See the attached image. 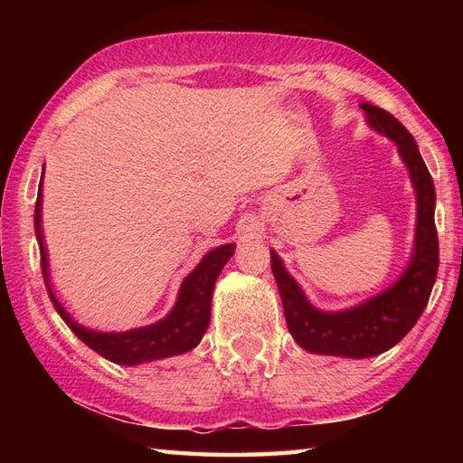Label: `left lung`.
Here are the masks:
<instances>
[{
    "mask_svg": "<svg viewBox=\"0 0 463 463\" xmlns=\"http://www.w3.org/2000/svg\"><path fill=\"white\" fill-rule=\"evenodd\" d=\"M367 122L398 145L417 192V241L414 255L401 281L357 308L320 312L312 308L302 289L271 250V271L278 281L288 331L310 354L372 357L402 339L417 325L433 289L439 268V239L435 226V185L409 130L386 109L362 104Z\"/></svg>",
    "mask_w": 463,
    "mask_h": 463,
    "instance_id": "left-lung-1",
    "label": "left lung"
}]
</instances>
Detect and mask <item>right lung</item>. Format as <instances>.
<instances>
[{
	"label": "right lung",
	"mask_w": 463,
	"mask_h": 463,
	"mask_svg": "<svg viewBox=\"0 0 463 463\" xmlns=\"http://www.w3.org/2000/svg\"><path fill=\"white\" fill-rule=\"evenodd\" d=\"M41 206H43V179L41 190H38L36 208H34V231L41 247V265L43 276L49 296L57 308L62 320L71 326V331L80 339L91 347L101 357L120 365H137L143 362H153V359H163L169 355H179L185 351L194 349L202 341L210 323V304H213V289L216 278L221 276L226 261L234 253V245H222L203 257L198 268L184 279L182 292H179L177 304L174 312L156 325L135 328L127 333H98L91 328H85L80 323H75L73 317L62 308V304L57 300L49 278V260H46V247L43 237L41 224Z\"/></svg>",
	"instance_id": "right-lung-1"
}]
</instances>
